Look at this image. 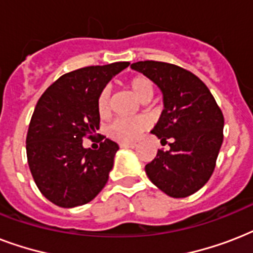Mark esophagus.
<instances>
[{
    "label": "esophagus",
    "mask_w": 253,
    "mask_h": 253,
    "mask_svg": "<svg viewBox=\"0 0 253 253\" xmlns=\"http://www.w3.org/2000/svg\"><path fill=\"white\" fill-rule=\"evenodd\" d=\"M136 146H138V144L134 142H122L121 143V147H127V148H135Z\"/></svg>",
    "instance_id": "esophagus-1"
}]
</instances>
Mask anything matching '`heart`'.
<instances>
[{
	"mask_svg": "<svg viewBox=\"0 0 253 253\" xmlns=\"http://www.w3.org/2000/svg\"><path fill=\"white\" fill-rule=\"evenodd\" d=\"M127 85L140 101H148L154 95V85L144 75H135L127 80ZM97 113L101 118L110 114V90L105 87L97 97ZM148 127V121L144 117L119 118L107 127V134L119 142H132Z\"/></svg>",
	"mask_w": 253,
	"mask_h": 253,
	"instance_id": "heart-1",
	"label": "heart"
}]
</instances>
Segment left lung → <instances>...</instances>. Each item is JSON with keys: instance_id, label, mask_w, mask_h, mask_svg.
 Returning a JSON list of instances; mask_svg holds the SVG:
<instances>
[{"instance_id": "1", "label": "left lung", "mask_w": 253, "mask_h": 253, "mask_svg": "<svg viewBox=\"0 0 253 253\" xmlns=\"http://www.w3.org/2000/svg\"><path fill=\"white\" fill-rule=\"evenodd\" d=\"M131 67L156 83L164 95V110L151 132L168 143L169 150L158 151L146 166L147 176L173 198L192 196L215 169L223 142V113L204 81L190 71L154 60Z\"/></svg>"}]
</instances>
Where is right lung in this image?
<instances>
[{
    "mask_svg": "<svg viewBox=\"0 0 253 253\" xmlns=\"http://www.w3.org/2000/svg\"><path fill=\"white\" fill-rule=\"evenodd\" d=\"M128 61L91 65L60 76L38 101L26 138L30 170L38 189L52 204L75 208L103 189L119 146L99 135L97 150L84 148L99 128L97 97Z\"/></svg>",
    "mask_w": 253,
    "mask_h": 253,
    "instance_id": "1",
    "label": "right lung"
}]
</instances>
